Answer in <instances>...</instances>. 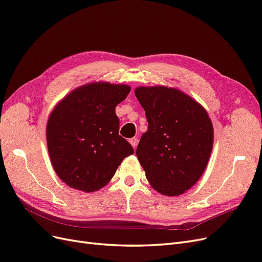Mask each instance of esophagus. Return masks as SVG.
Wrapping results in <instances>:
<instances>
[{
  "label": "esophagus",
  "instance_id": "esophagus-1",
  "mask_svg": "<svg viewBox=\"0 0 262 262\" xmlns=\"http://www.w3.org/2000/svg\"><path fill=\"white\" fill-rule=\"evenodd\" d=\"M137 142H138L137 138H135V137H134V138H130V139H129V143L132 144L134 149H136V148H137Z\"/></svg>",
  "mask_w": 262,
  "mask_h": 262
}]
</instances>
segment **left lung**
Wrapping results in <instances>:
<instances>
[{
	"mask_svg": "<svg viewBox=\"0 0 262 262\" xmlns=\"http://www.w3.org/2000/svg\"><path fill=\"white\" fill-rule=\"evenodd\" d=\"M135 95L149 124L136 150L140 165L154 190L181 195L199 181L210 158L214 127L208 113L175 87L138 86Z\"/></svg>",
	"mask_w": 262,
	"mask_h": 262,
	"instance_id": "8db88e82",
	"label": "left lung"
}]
</instances>
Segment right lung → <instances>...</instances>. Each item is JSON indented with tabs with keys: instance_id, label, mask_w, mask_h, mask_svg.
<instances>
[{
	"instance_id": "obj_1",
	"label": "right lung",
	"mask_w": 262,
	"mask_h": 262,
	"mask_svg": "<svg viewBox=\"0 0 262 262\" xmlns=\"http://www.w3.org/2000/svg\"><path fill=\"white\" fill-rule=\"evenodd\" d=\"M130 92L126 84L91 82L70 92L48 116L46 142L52 166L67 186L86 193L108 185L130 143L119 135L115 106Z\"/></svg>"
}]
</instances>
